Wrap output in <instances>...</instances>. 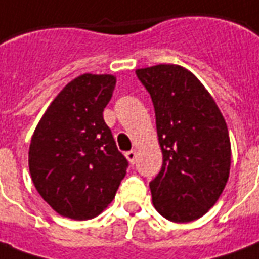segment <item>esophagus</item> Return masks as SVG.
<instances>
[{"mask_svg":"<svg viewBox=\"0 0 259 259\" xmlns=\"http://www.w3.org/2000/svg\"><path fill=\"white\" fill-rule=\"evenodd\" d=\"M125 156H126V159L130 160L131 163H135V159H137V151L135 149H133V151H128V152L125 153Z\"/></svg>","mask_w":259,"mask_h":259,"instance_id":"obj_1","label":"esophagus"}]
</instances>
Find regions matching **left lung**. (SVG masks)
Segmentation results:
<instances>
[{
    "label": "left lung",
    "instance_id": "obj_1",
    "mask_svg": "<svg viewBox=\"0 0 259 259\" xmlns=\"http://www.w3.org/2000/svg\"><path fill=\"white\" fill-rule=\"evenodd\" d=\"M151 94L163 162L151 181L155 208L175 223L200 219L214 206L230 174L227 124L210 93L178 65L138 69Z\"/></svg>",
    "mask_w": 259,
    "mask_h": 259
}]
</instances>
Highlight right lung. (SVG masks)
Segmentation results:
<instances>
[{"instance_id":"1","label":"right lung","mask_w":259,"mask_h":259,"mask_svg":"<svg viewBox=\"0 0 259 259\" xmlns=\"http://www.w3.org/2000/svg\"><path fill=\"white\" fill-rule=\"evenodd\" d=\"M114 87L111 74L78 76L52 101L32 135V182L63 217L89 220L99 215L126 174L128 160L103 118Z\"/></svg>"}]
</instances>
